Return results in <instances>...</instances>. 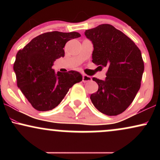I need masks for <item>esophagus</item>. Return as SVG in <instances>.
Listing matches in <instances>:
<instances>
[{"label":"esophagus","mask_w":160,"mask_h":160,"mask_svg":"<svg viewBox=\"0 0 160 160\" xmlns=\"http://www.w3.org/2000/svg\"><path fill=\"white\" fill-rule=\"evenodd\" d=\"M92 80V78L91 77L88 76V75L86 74H82V82H89Z\"/></svg>","instance_id":"esophagus-1"}]
</instances>
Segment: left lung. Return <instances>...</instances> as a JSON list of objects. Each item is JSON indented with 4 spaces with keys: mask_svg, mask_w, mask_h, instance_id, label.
Instances as JSON below:
<instances>
[{
    "mask_svg": "<svg viewBox=\"0 0 160 160\" xmlns=\"http://www.w3.org/2000/svg\"><path fill=\"white\" fill-rule=\"evenodd\" d=\"M94 50L92 62L106 67L104 80L93 78L98 89L90 95L94 106L108 116L120 114L132 104L141 87L144 65L141 52L128 37L109 24L85 32Z\"/></svg>",
    "mask_w": 160,
    "mask_h": 160,
    "instance_id": "obj_1",
    "label": "left lung"
}]
</instances>
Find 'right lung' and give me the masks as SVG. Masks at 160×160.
<instances>
[{
	"label": "right lung",
	"mask_w": 160,
	"mask_h": 160,
	"mask_svg": "<svg viewBox=\"0 0 160 160\" xmlns=\"http://www.w3.org/2000/svg\"><path fill=\"white\" fill-rule=\"evenodd\" d=\"M79 37L80 34L75 32L43 33L18 51L13 65L17 86L37 111L56 108L70 88L82 80L78 71L56 74L52 68L57 58L65 56L66 43Z\"/></svg>",
	"instance_id": "1"
}]
</instances>
